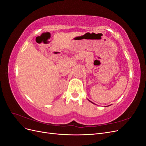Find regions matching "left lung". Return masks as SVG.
Listing matches in <instances>:
<instances>
[{"label": "left lung", "mask_w": 146, "mask_h": 146, "mask_svg": "<svg viewBox=\"0 0 146 146\" xmlns=\"http://www.w3.org/2000/svg\"><path fill=\"white\" fill-rule=\"evenodd\" d=\"M90 102H91V101H90Z\"/></svg>", "instance_id": "left-lung-1"}]
</instances>
